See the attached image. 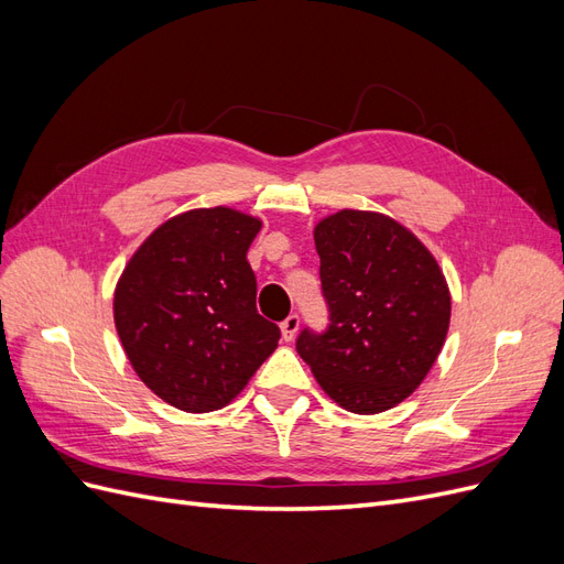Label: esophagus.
<instances>
[{
	"label": "esophagus",
	"mask_w": 564,
	"mask_h": 564,
	"mask_svg": "<svg viewBox=\"0 0 564 564\" xmlns=\"http://www.w3.org/2000/svg\"><path fill=\"white\" fill-rule=\"evenodd\" d=\"M299 324H301V319H299V315H289L282 324H280V329H282V338L284 340H294V336L299 334Z\"/></svg>",
	"instance_id": "esophagus-1"
}]
</instances>
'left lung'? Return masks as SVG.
I'll list each match as a JSON object with an SVG mask.
<instances>
[{
	"instance_id": "obj_1",
	"label": "left lung",
	"mask_w": 564,
	"mask_h": 564,
	"mask_svg": "<svg viewBox=\"0 0 564 564\" xmlns=\"http://www.w3.org/2000/svg\"><path fill=\"white\" fill-rule=\"evenodd\" d=\"M329 329L296 350L319 388L352 414L398 406L445 346L452 296L419 237L379 212L340 209L313 230Z\"/></svg>"
}]
</instances>
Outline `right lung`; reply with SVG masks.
<instances>
[{"label": "right lung", "mask_w": 564, "mask_h": 564, "mask_svg": "<svg viewBox=\"0 0 564 564\" xmlns=\"http://www.w3.org/2000/svg\"><path fill=\"white\" fill-rule=\"evenodd\" d=\"M261 226L230 207L183 212L145 237L117 280L112 313L129 362L181 412L230 404L278 348L247 261Z\"/></svg>", "instance_id": "obj_1"}]
</instances>
